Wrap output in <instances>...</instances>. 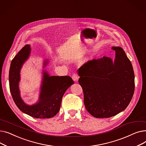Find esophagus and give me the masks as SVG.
<instances>
[{
  "mask_svg": "<svg viewBox=\"0 0 146 146\" xmlns=\"http://www.w3.org/2000/svg\"><path fill=\"white\" fill-rule=\"evenodd\" d=\"M72 79H73V81H77L78 80V75L76 74V73H74L73 74V76H72Z\"/></svg>",
  "mask_w": 146,
  "mask_h": 146,
  "instance_id": "obj_1",
  "label": "esophagus"
}]
</instances>
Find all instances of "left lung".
<instances>
[{
	"instance_id": "1",
	"label": "left lung",
	"mask_w": 146,
	"mask_h": 146,
	"mask_svg": "<svg viewBox=\"0 0 146 146\" xmlns=\"http://www.w3.org/2000/svg\"><path fill=\"white\" fill-rule=\"evenodd\" d=\"M115 58L93 59L78 70L86 110L96 118H110L125 110L133 98L134 73L121 47H112Z\"/></svg>"
}]
</instances>
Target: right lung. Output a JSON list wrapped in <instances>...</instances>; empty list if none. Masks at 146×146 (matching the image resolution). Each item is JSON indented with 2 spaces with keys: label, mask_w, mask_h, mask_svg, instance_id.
Wrapping results in <instances>:
<instances>
[{
  "label": "right lung",
  "mask_w": 146,
  "mask_h": 146,
  "mask_svg": "<svg viewBox=\"0 0 146 146\" xmlns=\"http://www.w3.org/2000/svg\"><path fill=\"white\" fill-rule=\"evenodd\" d=\"M30 53V45L27 44L12 60L9 73L11 93L15 104L22 112L35 118H50L58 112L63 96L74 82L70 76H51L47 71L43 70L39 101L33 105L25 104L20 95L19 82L21 67ZM47 63L45 60L44 67Z\"/></svg>",
  "instance_id": "obj_1"
}]
</instances>
